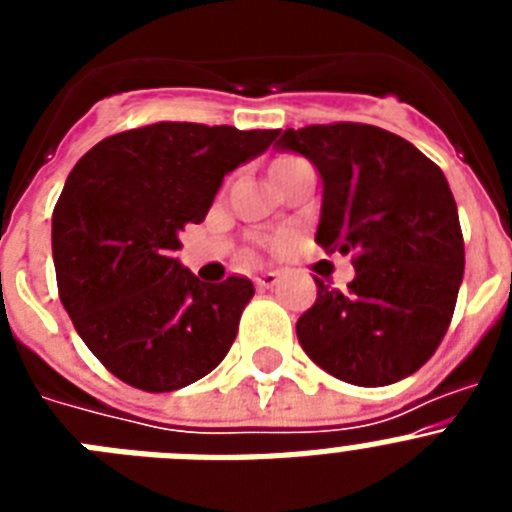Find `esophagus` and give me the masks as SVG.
<instances>
[{"label":"esophagus","instance_id":"esophagus-1","mask_svg":"<svg viewBox=\"0 0 512 512\" xmlns=\"http://www.w3.org/2000/svg\"><path fill=\"white\" fill-rule=\"evenodd\" d=\"M253 282H256V287H259V289H269V287H274V284L279 282V274H277V271H264V274L253 279Z\"/></svg>","mask_w":512,"mask_h":512}]
</instances>
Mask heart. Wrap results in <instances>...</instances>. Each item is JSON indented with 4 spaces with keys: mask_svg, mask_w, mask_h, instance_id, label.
I'll list each match as a JSON object with an SVG mask.
<instances>
[{
    "mask_svg": "<svg viewBox=\"0 0 512 512\" xmlns=\"http://www.w3.org/2000/svg\"><path fill=\"white\" fill-rule=\"evenodd\" d=\"M300 161H302V158H297V156H279L277 161L271 164V176L277 174V171H282V169H289V166L300 164Z\"/></svg>",
    "mask_w": 512,
    "mask_h": 512,
    "instance_id": "obj_1",
    "label": "heart"
}]
</instances>
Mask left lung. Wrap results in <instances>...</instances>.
I'll list each match as a JSON object with an SVG mask.
<instances>
[{"instance_id":"left-lung-1","label":"left lung","mask_w":512,"mask_h":512,"mask_svg":"<svg viewBox=\"0 0 512 512\" xmlns=\"http://www.w3.org/2000/svg\"><path fill=\"white\" fill-rule=\"evenodd\" d=\"M323 176L315 241L351 253L348 289L315 279L297 338L320 369L382 387L418 372L441 346L464 277V235L443 171L413 143L364 122L284 130Z\"/></svg>"}]
</instances>
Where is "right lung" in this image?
<instances>
[{
	"mask_svg": "<svg viewBox=\"0 0 512 512\" xmlns=\"http://www.w3.org/2000/svg\"><path fill=\"white\" fill-rule=\"evenodd\" d=\"M277 135L153 122L99 140L66 179L51 233L58 297L89 351L135 390L187 387L233 346L251 279L202 282L171 256L223 176Z\"/></svg>",
	"mask_w": 512,
	"mask_h": 512,
	"instance_id": "1",
	"label": "right lung"
}]
</instances>
